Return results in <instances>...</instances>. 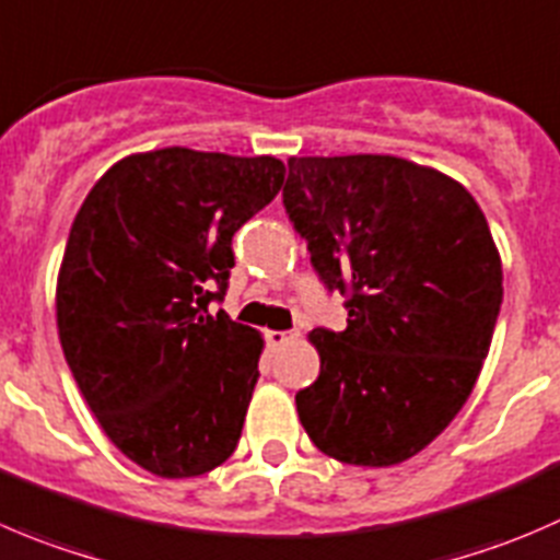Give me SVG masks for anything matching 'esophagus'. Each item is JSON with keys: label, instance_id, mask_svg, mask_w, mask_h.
<instances>
[{"label": "esophagus", "instance_id": "esophagus-1", "mask_svg": "<svg viewBox=\"0 0 560 560\" xmlns=\"http://www.w3.org/2000/svg\"><path fill=\"white\" fill-rule=\"evenodd\" d=\"M296 340V335L293 331H267V342L272 348H280V346H288V342Z\"/></svg>", "mask_w": 560, "mask_h": 560}]
</instances>
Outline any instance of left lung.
Listing matches in <instances>:
<instances>
[{"instance_id": "left-lung-1", "label": "left lung", "mask_w": 560, "mask_h": 560, "mask_svg": "<svg viewBox=\"0 0 560 560\" xmlns=\"http://www.w3.org/2000/svg\"><path fill=\"white\" fill-rule=\"evenodd\" d=\"M282 203L342 331L313 329L299 422L324 455L386 468L419 455L466 406L490 353L503 269L490 225L452 176L395 154L291 158Z\"/></svg>"}]
</instances>
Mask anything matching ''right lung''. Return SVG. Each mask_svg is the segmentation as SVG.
I'll list each match as a JSON object with an SVG mask.
<instances>
[{
    "label": "right lung",
    "mask_w": 560,
    "mask_h": 560,
    "mask_svg": "<svg viewBox=\"0 0 560 560\" xmlns=\"http://www.w3.org/2000/svg\"><path fill=\"white\" fill-rule=\"evenodd\" d=\"M282 179L272 154L165 147L110 165L75 214L59 342L103 433L149 474L187 479L234 455L264 337L209 302L225 293L231 240Z\"/></svg>",
    "instance_id": "add662e5"
}]
</instances>
